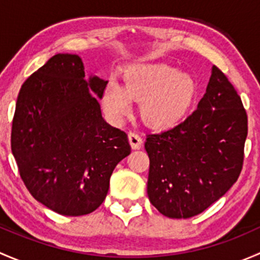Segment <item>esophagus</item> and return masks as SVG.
I'll return each mask as SVG.
<instances>
[{
	"mask_svg": "<svg viewBox=\"0 0 260 260\" xmlns=\"http://www.w3.org/2000/svg\"><path fill=\"white\" fill-rule=\"evenodd\" d=\"M128 140H129V143H131V147H132L133 149H138L142 147V138H141L140 135H137V133L135 132H129V135H128Z\"/></svg>",
	"mask_w": 260,
	"mask_h": 260,
	"instance_id": "1",
	"label": "esophagus"
}]
</instances>
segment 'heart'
<instances>
[{"instance_id":"1","label":"heart","mask_w":260,"mask_h":260,"mask_svg":"<svg viewBox=\"0 0 260 260\" xmlns=\"http://www.w3.org/2000/svg\"><path fill=\"white\" fill-rule=\"evenodd\" d=\"M198 93L191 75L167 64H136L123 73V86L107 84L102 103L107 115L120 122L131 112L132 101L141 102L140 113L148 127L165 131L186 118Z\"/></svg>"}]
</instances>
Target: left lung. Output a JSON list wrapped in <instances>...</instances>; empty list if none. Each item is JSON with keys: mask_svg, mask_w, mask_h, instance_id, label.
<instances>
[{"mask_svg": "<svg viewBox=\"0 0 260 260\" xmlns=\"http://www.w3.org/2000/svg\"><path fill=\"white\" fill-rule=\"evenodd\" d=\"M246 135L242 99L214 65L198 109L176 127L147 136V193L152 205L172 219L206 210L237 182Z\"/></svg>", "mask_w": 260, "mask_h": 260, "instance_id": "obj_1", "label": "left lung"}]
</instances>
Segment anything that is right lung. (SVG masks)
I'll return each mask as SVG.
<instances>
[{
    "label": "right lung",
    "mask_w": 260,
    "mask_h": 260,
    "mask_svg": "<svg viewBox=\"0 0 260 260\" xmlns=\"http://www.w3.org/2000/svg\"><path fill=\"white\" fill-rule=\"evenodd\" d=\"M107 83L86 78L78 55L56 54L20 89L12 154L31 195L57 214L96 210L115 166L131 153L125 132L102 117L95 96Z\"/></svg>",
    "instance_id": "add662e5"
}]
</instances>
